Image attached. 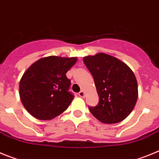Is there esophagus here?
I'll return each instance as SVG.
<instances>
[{"label":"esophagus","instance_id":"esophagus-1","mask_svg":"<svg viewBox=\"0 0 159 159\" xmlns=\"http://www.w3.org/2000/svg\"><path fill=\"white\" fill-rule=\"evenodd\" d=\"M78 95H79L80 97H81V98H83V97H85V93L83 91V90H81V91H80L79 93H78Z\"/></svg>","mask_w":159,"mask_h":159}]
</instances>
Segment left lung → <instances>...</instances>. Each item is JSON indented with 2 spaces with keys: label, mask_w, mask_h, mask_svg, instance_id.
<instances>
[{
  "label": "left lung",
  "mask_w": 159,
  "mask_h": 159,
  "mask_svg": "<svg viewBox=\"0 0 159 159\" xmlns=\"http://www.w3.org/2000/svg\"><path fill=\"white\" fill-rule=\"evenodd\" d=\"M92 74L99 103L89 107L93 116L104 124H117L129 116L138 99V84L127 64L104 53L83 58Z\"/></svg>",
  "instance_id": "obj_1"
}]
</instances>
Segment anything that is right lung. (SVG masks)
<instances>
[{
    "label": "right lung",
    "instance_id": "right-lung-1",
    "mask_svg": "<svg viewBox=\"0 0 159 159\" xmlns=\"http://www.w3.org/2000/svg\"><path fill=\"white\" fill-rule=\"evenodd\" d=\"M77 60V57H45L24 72L20 81V97L32 116L50 120L70 106L74 96L68 91L70 81L66 74Z\"/></svg>",
    "mask_w": 159,
    "mask_h": 159
}]
</instances>
